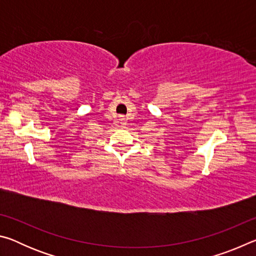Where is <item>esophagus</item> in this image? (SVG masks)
Here are the masks:
<instances>
[{
    "instance_id": "obj_1",
    "label": "esophagus",
    "mask_w": 256,
    "mask_h": 256,
    "mask_svg": "<svg viewBox=\"0 0 256 256\" xmlns=\"http://www.w3.org/2000/svg\"><path fill=\"white\" fill-rule=\"evenodd\" d=\"M120 120H124V118H120Z\"/></svg>"
}]
</instances>
